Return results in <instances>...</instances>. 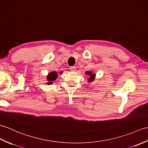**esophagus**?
Masks as SVG:
<instances>
[{
    "label": "esophagus",
    "instance_id": "esophagus-1",
    "mask_svg": "<svg viewBox=\"0 0 148 148\" xmlns=\"http://www.w3.org/2000/svg\"><path fill=\"white\" fill-rule=\"evenodd\" d=\"M69 69H70V71H72V72H75V67H74V66L71 67L69 68Z\"/></svg>",
    "mask_w": 148,
    "mask_h": 148
}]
</instances>
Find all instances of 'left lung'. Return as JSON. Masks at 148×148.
<instances>
[{
	"label": "left lung",
	"instance_id": "1",
	"mask_svg": "<svg viewBox=\"0 0 148 148\" xmlns=\"http://www.w3.org/2000/svg\"><path fill=\"white\" fill-rule=\"evenodd\" d=\"M86 74L89 75L88 77V82H92L95 80V78L96 75L95 74H92V73H91V71H86Z\"/></svg>",
	"mask_w": 148,
	"mask_h": 148
}]
</instances>
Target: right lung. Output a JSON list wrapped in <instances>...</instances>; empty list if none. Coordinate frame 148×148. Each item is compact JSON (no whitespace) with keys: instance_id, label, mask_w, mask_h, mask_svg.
Listing matches in <instances>:
<instances>
[{"instance_id":"right-lung-1","label":"right lung","mask_w":148,"mask_h":148,"mask_svg":"<svg viewBox=\"0 0 148 148\" xmlns=\"http://www.w3.org/2000/svg\"><path fill=\"white\" fill-rule=\"evenodd\" d=\"M60 74L62 73V72H60ZM58 77V74L57 72L56 71H53V72H51V73H50L49 74L47 75V81H49V82H47V84H51L53 83V81H56V79Z\"/></svg>"}]
</instances>
